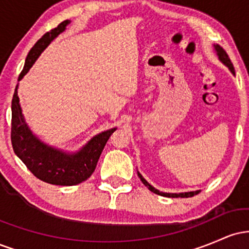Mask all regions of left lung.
Segmentation results:
<instances>
[{"label":"left lung","instance_id":"obj_1","mask_svg":"<svg viewBox=\"0 0 249 249\" xmlns=\"http://www.w3.org/2000/svg\"><path fill=\"white\" fill-rule=\"evenodd\" d=\"M214 49H215L216 55H218L220 61L224 63L226 67H227L228 69L231 70V72H232L233 75H235V71H234V67H233L232 62H231L230 57H228V55H227V53H226V51L222 49V48L220 47L219 44H214ZM138 177H139V178H141L142 184H144L145 186H146L148 190L151 191V192H153V193H156V194H159V196H168V198H179V196H180V198H188V196H196V194H198L200 192V191H193V192H185V193H165V192H160V191L156 190V188H154L153 186H151V185L148 184L146 180L142 178V174L139 173V172H138Z\"/></svg>","mask_w":249,"mask_h":249}]
</instances>
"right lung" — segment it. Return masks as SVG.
Segmentation results:
<instances>
[{
    "label": "right lung",
    "mask_w": 249,
    "mask_h": 249,
    "mask_svg": "<svg viewBox=\"0 0 249 249\" xmlns=\"http://www.w3.org/2000/svg\"><path fill=\"white\" fill-rule=\"evenodd\" d=\"M69 23V19L63 21L55 29L48 31L36 42L25 58L24 68L19 73L18 81L30 70L42 51L65 30ZM17 87L18 85H16L11 102V144L16 156L36 178L48 184L72 186L85 181L95 171L103 148L111 134L116 131V127L97 134L76 153L57 150L42 142L30 131L22 115Z\"/></svg>",
    "instance_id": "obj_1"
}]
</instances>
